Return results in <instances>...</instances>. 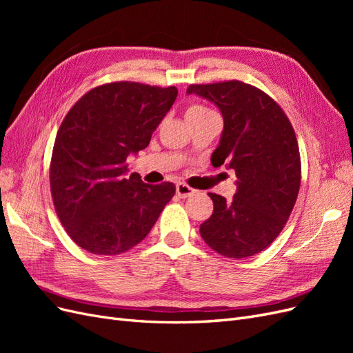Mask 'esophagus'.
Segmentation results:
<instances>
[{
	"label": "esophagus",
	"mask_w": 353,
	"mask_h": 353,
	"mask_svg": "<svg viewBox=\"0 0 353 353\" xmlns=\"http://www.w3.org/2000/svg\"><path fill=\"white\" fill-rule=\"evenodd\" d=\"M196 193L194 188H191L190 185L184 184V183H178L176 184V194L181 197V199H187L190 196H193Z\"/></svg>",
	"instance_id": "1"
}]
</instances>
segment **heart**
<instances>
[{
	"instance_id": "obj_1",
	"label": "heart",
	"mask_w": 353,
	"mask_h": 353,
	"mask_svg": "<svg viewBox=\"0 0 353 353\" xmlns=\"http://www.w3.org/2000/svg\"><path fill=\"white\" fill-rule=\"evenodd\" d=\"M209 113H213V112L209 110L208 108H205V105H201V104H191L190 108L185 110V119H187V121L196 119V117L205 116V114H209Z\"/></svg>"
}]
</instances>
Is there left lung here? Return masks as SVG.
Masks as SVG:
<instances>
[{"label":"left lung","mask_w":353,"mask_h":353,"mask_svg":"<svg viewBox=\"0 0 353 353\" xmlns=\"http://www.w3.org/2000/svg\"><path fill=\"white\" fill-rule=\"evenodd\" d=\"M187 92L219 108L223 131L210 160L215 168L225 163L234 169L239 179L231 201L209 193L213 213L200 225V236L225 258L261 253L279 237L301 188L293 126L280 104L250 83H193Z\"/></svg>","instance_id":"left-lung-1"}]
</instances>
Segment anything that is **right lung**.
<instances>
[{
  "label": "right lung",
  "instance_id": "obj_1",
  "mask_svg": "<svg viewBox=\"0 0 353 353\" xmlns=\"http://www.w3.org/2000/svg\"><path fill=\"white\" fill-rule=\"evenodd\" d=\"M175 87L119 81L72 105L52 147L50 188L69 237L92 254L114 256L143 241L174 197L172 183L125 178L126 157L145 148L172 108Z\"/></svg>",
  "mask_w": 353,
  "mask_h": 353
}]
</instances>
